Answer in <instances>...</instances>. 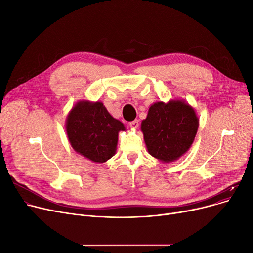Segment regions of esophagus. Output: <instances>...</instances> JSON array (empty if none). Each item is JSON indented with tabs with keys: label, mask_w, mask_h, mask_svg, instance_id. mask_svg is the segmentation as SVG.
<instances>
[{
	"label": "esophagus",
	"mask_w": 253,
	"mask_h": 253,
	"mask_svg": "<svg viewBox=\"0 0 253 253\" xmlns=\"http://www.w3.org/2000/svg\"><path fill=\"white\" fill-rule=\"evenodd\" d=\"M129 126L131 129H136L138 127V121L137 120H134V121H132L129 123Z\"/></svg>",
	"instance_id": "obj_1"
}]
</instances>
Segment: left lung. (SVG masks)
Instances as JSON below:
<instances>
[{"mask_svg": "<svg viewBox=\"0 0 253 253\" xmlns=\"http://www.w3.org/2000/svg\"><path fill=\"white\" fill-rule=\"evenodd\" d=\"M198 127L193 106L181 99H170L153 103L140 129L149 154L162 163H171L190 150Z\"/></svg>", "mask_w": 253, "mask_h": 253, "instance_id": "8db88e82", "label": "left lung"}]
</instances>
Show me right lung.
<instances>
[{
	"instance_id": "add662e5",
	"label": "right lung",
	"mask_w": 253,
	"mask_h": 253,
	"mask_svg": "<svg viewBox=\"0 0 253 253\" xmlns=\"http://www.w3.org/2000/svg\"><path fill=\"white\" fill-rule=\"evenodd\" d=\"M125 130L101 101L79 100L65 120L72 148L95 163H104L116 154L119 132Z\"/></svg>"
}]
</instances>
